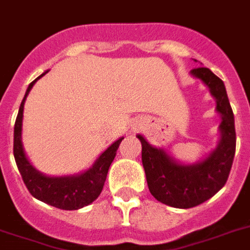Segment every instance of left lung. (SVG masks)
Masks as SVG:
<instances>
[{"instance_id": "1", "label": "left lung", "mask_w": 250, "mask_h": 250, "mask_svg": "<svg viewBox=\"0 0 250 250\" xmlns=\"http://www.w3.org/2000/svg\"><path fill=\"white\" fill-rule=\"evenodd\" d=\"M190 76L207 86L216 104L220 125L214 149L197 163H184L163 146H152L143 135H136L142 143V161L150 194L176 208L195 207L214 197L228 180L236 150L235 117L224 83L205 66L190 70Z\"/></svg>"}]
</instances>
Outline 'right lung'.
<instances>
[{"label": "right lung", "mask_w": 250, "mask_h": 250, "mask_svg": "<svg viewBox=\"0 0 250 250\" xmlns=\"http://www.w3.org/2000/svg\"><path fill=\"white\" fill-rule=\"evenodd\" d=\"M48 70L42 73L28 85L14 125V159L21 176L31 195L47 205L62 209H79L100 197L107 177L108 167L117 155V149L123 136L108 146L101 153L91 167L85 170L69 176H47L36 169L28 160L22 143V125H23V108L28 93L39 79Z\"/></svg>", "instance_id": "1"}]
</instances>
